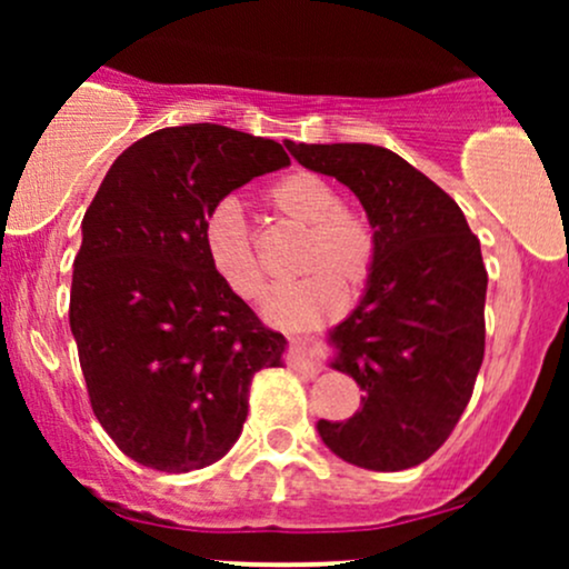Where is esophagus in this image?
<instances>
[{"mask_svg":"<svg viewBox=\"0 0 569 569\" xmlns=\"http://www.w3.org/2000/svg\"><path fill=\"white\" fill-rule=\"evenodd\" d=\"M323 350H321V342L312 337H293L291 339V361L293 367H302L307 375H318V371L323 369V361H321Z\"/></svg>","mask_w":569,"mask_h":569,"instance_id":"1","label":"esophagus"}]
</instances>
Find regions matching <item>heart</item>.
<instances>
[{
    "label": "heart",
    "mask_w": 569,
    "mask_h": 569,
    "mask_svg": "<svg viewBox=\"0 0 569 569\" xmlns=\"http://www.w3.org/2000/svg\"><path fill=\"white\" fill-rule=\"evenodd\" d=\"M280 217L307 227L293 283L278 286L264 305V318L280 329H307L331 321L342 310V291L356 293L375 264V234L369 221L339 206L331 181L310 171L283 176L267 192ZM200 243L208 264L232 293L257 302L267 289L251 227L234 200H219L206 213Z\"/></svg>",
    "instance_id": "b5f03b06"
}]
</instances>
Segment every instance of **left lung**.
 I'll use <instances>...</instances> for the list:
<instances>
[{
    "instance_id": "obj_1",
    "label": "left lung",
    "mask_w": 569,
    "mask_h": 569,
    "mask_svg": "<svg viewBox=\"0 0 569 569\" xmlns=\"http://www.w3.org/2000/svg\"><path fill=\"white\" fill-rule=\"evenodd\" d=\"M299 166L361 200L375 264L356 310L329 331V367L361 385V409L318 420L345 462L403 471L428 460L471 401L485 361L487 270L460 206L375 143H293Z\"/></svg>"
}]
</instances>
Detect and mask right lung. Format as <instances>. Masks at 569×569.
<instances>
[{
  "label": "right lung",
  "mask_w": 569,
  "mask_h": 569,
  "mask_svg": "<svg viewBox=\"0 0 569 569\" xmlns=\"http://www.w3.org/2000/svg\"><path fill=\"white\" fill-rule=\"evenodd\" d=\"M289 162L278 141L198 122L143 136L103 176L69 323L98 422L130 460L166 473L217 462L240 439L253 375L283 367L286 337L217 278L200 227Z\"/></svg>",
  "instance_id": "obj_1"
}]
</instances>
